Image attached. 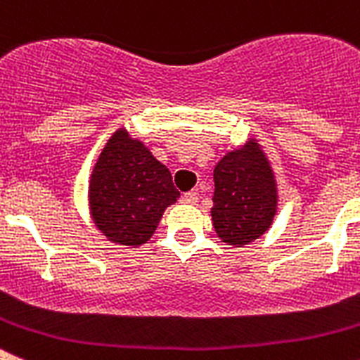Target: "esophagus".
<instances>
[{
    "instance_id": "obj_1",
    "label": "esophagus",
    "mask_w": 360,
    "mask_h": 360,
    "mask_svg": "<svg viewBox=\"0 0 360 360\" xmlns=\"http://www.w3.org/2000/svg\"><path fill=\"white\" fill-rule=\"evenodd\" d=\"M182 202L187 203V205H195V203L198 202V193H195V191H191V193H186V195L182 196Z\"/></svg>"
}]
</instances>
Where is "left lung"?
Listing matches in <instances>:
<instances>
[{
	"label": "left lung",
	"mask_w": 360,
	"mask_h": 360,
	"mask_svg": "<svg viewBox=\"0 0 360 360\" xmlns=\"http://www.w3.org/2000/svg\"><path fill=\"white\" fill-rule=\"evenodd\" d=\"M212 225L224 243L243 247L263 236L278 212L274 171L256 139L229 151L214 167Z\"/></svg>",
	"instance_id": "8db88e82"
}]
</instances>
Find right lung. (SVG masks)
Segmentation results:
<instances>
[{
  "label": "right lung",
  "instance_id": "right-lung-1",
  "mask_svg": "<svg viewBox=\"0 0 360 360\" xmlns=\"http://www.w3.org/2000/svg\"><path fill=\"white\" fill-rule=\"evenodd\" d=\"M180 193L162 162L128 129H117L98 155L88 202L94 224L111 243L139 247L157 231Z\"/></svg>",
  "mask_w": 360,
  "mask_h": 360
}]
</instances>
